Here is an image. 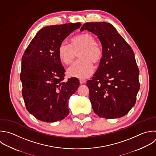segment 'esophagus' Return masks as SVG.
<instances>
[{
    "mask_svg": "<svg viewBox=\"0 0 156 156\" xmlns=\"http://www.w3.org/2000/svg\"><path fill=\"white\" fill-rule=\"evenodd\" d=\"M79 81H80V83L81 84H83V83H84L86 82V80H85L84 79H79Z\"/></svg>",
    "mask_w": 156,
    "mask_h": 156,
    "instance_id": "34e87169",
    "label": "esophagus"
}]
</instances>
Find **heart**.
Listing matches in <instances>:
<instances>
[{
	"mask_svg": "<svg viewBox=\"0 0 156 156\" xmlns=\"http://www.w3.org/2000/svg\"><path fill=\"white\" fill-rule=\"evenodd\" d=\"M79 52L80 59L74 62L67 69L71 77L84 78L90 76L94 69V63H98L102 57L101 48L96 44V39L91 35L83 34L73 38L71 44L62 43L58 48V56L65 64L70 63Z\"/></svg>",
	"mask_w": 156,
	"mask_h": 156,
	"instance_id": "b5f03b06",
	"label": "heart"
}]
</instances>
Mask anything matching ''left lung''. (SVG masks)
<instances>
[{
    "label": "left lung",
    "mask_w": 156,
    "mask_h": 156,
    "mask_svg": "<svg viewBox=\"0 0 156 156\" xmlns=\"http://www.w3.org/2000/svg\"><path fill=\"white\" fill-rule=\"evenodd\" d=\"M80 30L98 36L102 48L99 67L87 82L93 111L107 119L124 116L134 106L140 89L133 51L109 23H87Z\"/></svg>",
    "instance_id": "8db88e82"
}]
</instances>
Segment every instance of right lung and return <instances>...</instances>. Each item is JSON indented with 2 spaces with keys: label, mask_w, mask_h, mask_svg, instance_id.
<instances>
[{
  "label": "right lung",
  "mask_w": 156,
  "mask_h": 156,
  "mask_svg": "<svg viewBox=\"0 0 156 156\" xmlns=\"http://www.w3.org/2000/svg\"><path fill=\"white\" fill-rule=\"evenodd\" d=\"M80 26L76 23L43 27L22 57V94L27 110L40 121H61L69 113V99L80 83L76 77L64 81L65 70L58 56V48Z\"/></svg>",
  "instance_id": "obj_1"
}]
</instances>
